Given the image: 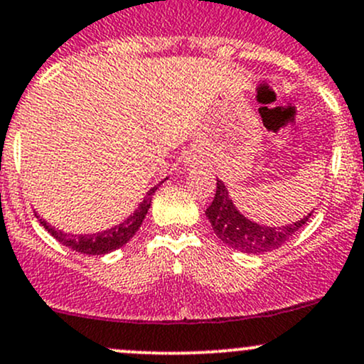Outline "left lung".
<instances>
[{
  "mask_svg": "<svg viewBox=\"0 0 364 364\" xmlns=\"http://www.w3.org/2000/svg\"><path fill=\"white\" fill-rule=\"evenodd\" d=\"M205 216L211 221L214 233L227 246L240 252H247V255H262V252L277 250L286 240L291 239L294 233L307 223L312 213L286 227H263L237 211L223 181L216 179V195L211 205L205 209Z\"/></svg>",
  "mask_w": 364,
  "mask_h": 364,
  "instance_id": "1",
  "label": "left lung"
}]
</instances>
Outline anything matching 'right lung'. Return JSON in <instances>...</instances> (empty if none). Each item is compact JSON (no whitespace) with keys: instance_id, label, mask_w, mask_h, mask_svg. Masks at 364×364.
<instances>
[{"instance_id":"obj_1","label":"right lung","mask_w":364,"mask_h":364,"mask_svg":"<svg viewBox=\"0 0 364 364\" xmlns=\"http://www.w3.org/2000/svg\"><path fill=\"white\" fill-rule=\"evenodd\" d=\"M156 188H159V185L153 186L150 192L146 193L144 200L141 202L139 208L134 211L132 216H129L124 223L117 225V227L109 228V230L92 233V235H70V233L55 230L45 220H40V223L43 225L45 230L50 233L53 239H57L64 246L71 247L73 251L83 252V255H106V252L114 251L124 246V244H127L132 239L134 233L139 230L144 216H146L148 209H150L151 197Z\"/></svg>"}]
</instances>
